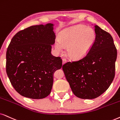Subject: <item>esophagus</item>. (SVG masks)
<instances>
[{
	"label": "esophagus",
	"instance_id": "34e87169",
	"mask_svg": "<svg viewBox=\"0 0 120 120\" xmlns=\"http://www.w3.org/2000/svg\"><path fill=\"white\" fill-rule=\"evenodd\" d=\"M62 60H63V64H64L65 63H66V60L65 59L63 58V59H62Z\"/></svg>",
	"mask_w": 120,
	"mask_h": 120
}]
</instances>
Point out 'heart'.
Masks as SVG:
<instances>
[{
  "instance_id": "b5f03b06",
  "label": "heart",
  "mask_w": 120,
  "mask_h": 120,
  "mask_svg": "<svg viewBox=\"0 0 120 120\" xmlns=\"http://www.w3.org/2000/svg\"><path fill=\"white\" fill-rule=\"evenodd\" d=\"M96 34L92 28L79 25L62 31L59 36V42L55 48L61 51L68 48V55L72 59H82L87 55L95 43Z\"/></svg>"
}]
</instances>
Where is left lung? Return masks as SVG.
<instances>
[{
	"label": "left lung",
	"instance_id": "8db88e82",
	"mask_svg": "<svg viewBox=\"0 0 120 120\" xmlns=\"http://www.w3.org/2000/svg\"><path fill=\"white\" fill-rule=\"evenodd\" d=\"M94 27L96 40L87 55L78 61L68 62L62 68L72 92L82 99L102 95L115 75L117 49L112 37L98 25Z\"/></svg>",
	"mask_w": 120,
	"mask_h": 120
}]
</instances>
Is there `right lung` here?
<instances>
[{"mask_svg": "<svg viewBox=\"0 0 120 120\" xmlns=\"http://www.w3.org/2000/svg\"><path fill=\"white\" fill-rule=\"evenodd\" d=\"M53 24L31 26L13 36L6 54V71L14 89L33 99L50 94L53 74L62 67V59L51 55L56 36Z\"/></svg>", "mask_w": 120, "mask_h": 120, "instance_id": "obj_1", "label": "right lung"}]
</instances>
